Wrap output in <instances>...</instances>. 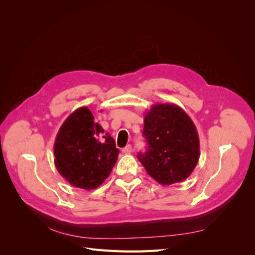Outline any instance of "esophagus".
Instances as JSON below:
<instances>
[{"instance_id":"34e87169","label":"esophagus","mask_w":255,"mask_h":255,"mask_svg":"<svg viewBox=\"0 0 255 255\" xmlns=\"http://www.w3.org/2000/svg\"><path fill=\"white\" fill-rule=\"evenodd\" d=\"M122 152L125 153V154H129L130 152H132V145L130 144H127L125 148L122 149Z\"/></svg>"}]
</instances>
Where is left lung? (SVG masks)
<instances>
[{"label":"left lung","instance_id":"obj_1","mask_svg":"<svg viewBox=\"0 0 255 255\" xmlns=\"http://www.w3.org/2000/svg\"><path fill=\"white\" fill-rule=\"evenodd\" d=\"M142 134L149 146L138 159L157 183H179L194 171L200 157L199 135L180 106L153 104L144 115Z\"/></svg>","mask_w":255,"mask_h":255}]
</instances>
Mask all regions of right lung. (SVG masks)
Masks as SVG:
<instances>
[{
  "label": "right lung",
  "instance_id": "add662e5",
  "mask_svg": "<svg viewBox=\"0 0 255 255\" xmlns=\"http://www.w3.org/2000/svg\"><path fill=\"white\" fill-rule=\"evenodd\" d=\"M119 155L114 138L95 122L86 106L74 111L61 125L54 142V164L72 186L96 189L109 177Z\"/></svg>",
  "mask_w": 255,
  "mask_h": 255
}]
</instances>
